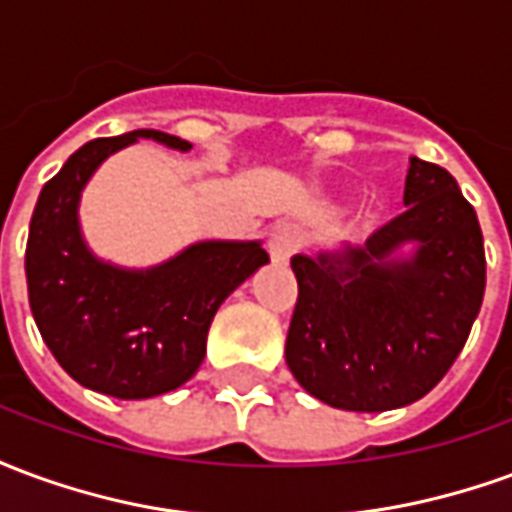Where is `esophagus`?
Instances as JSON below:
<instances>
[{"instance_id": "esophagus-1", "label": "esophagus", "mask_w": 512, "mask_h": 512, "mask_svg": "<svg viewBox=\"0 0 512 512\" xmlns=\"http://www.w3.org/2000/svg\"><path fill=\"white\" fill-rule=\"evenodd\" d=\"M301 249V238L293 227H277L268 238V255L274 263H288Z\"/></svg>"}]
</instances>
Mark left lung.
Masks as SVG:
<instances>
[{
  "mask_svg": "<svg viewBox=\"0 0 512 512\" xmlns=\"http://www.w3.org/2000/svg\"><path fill=\"white\" fill-rule=\"evenodd\" d=\"M403 202L406 213L362 246L290 260L299 299L285 362L312 397L343 411H389L428 395L483 304V230L455 178L411 158ZM406 243L415 252L400 258Z\"/></svg>",
  "mask_w": 512,
  "mask_h": 512,
  "instance_id": "8db88e82",
  "label": "left lung"
}]
</instances>
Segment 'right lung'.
<instances>
[{
    "mask_svg": "<svg viewBox=\"0 0 512 512\" xmlns=\"http://www.w3.org/2000/svg\"><path fill=\"white\" fill-rule=\"evenodd\" d=\"M136 139L191 147L153 128L79 147L40 191L24 260L43 343L73 381L120 400L186 384L205 359L222 301L268 263L260 241H202L147 271L98 260L79 230V197L98 164Z\"/></svg>",
    "mask_w": 512,
    "mask_h": 512,
    "instance_id": "add662e5",
    "label": "right lung"
}]
</instances>
